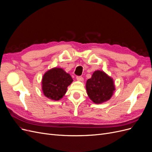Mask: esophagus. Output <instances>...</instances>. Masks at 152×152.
Masks as SVG:
<instances>
[{
    "instance_id": "34e87169",
    "label": "esophagus",
    "mask_w": 152,
    "mask_h": 152,
    "mask_svg": "<svg viewBox=\"0 0 152 152\" xmlns=\"http://www.w3.org/2000/svg\"><path fill=\"white\" fill-rule=\"evenodd\" d=\"M76 80L77 81H83V77L82 76H77L76 77Z\"/></svg>"
}]
</instances>
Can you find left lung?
<instances>
[{"instance_id": "left-lung-1", "label": "left lung", "mask_w": 152, "mask_h": 152, "mask_svg": "<svg viewBox=\"0 0 152 152\" xmlns=\"http://www.w3.org/2000/svg\"><path fill=\"white\" fill-rule=\"evenodd\" d=\"M86 88L90 99L95 104L110 99L115 90L113 79L102 71H95L86 81Z\"/></svg>"}]
</instances>
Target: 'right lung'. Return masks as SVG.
I'll return each instance as SVG.
<instances>
[{
	"label": "right lung",
	"mask_w": 152,
	"mask_h": 152,
	"mask_svg": "<svg viewBox=\"0 0 152 152\" xmlns=\"http://www.w3.org/2000/svg\"><path fill=\"white\" fill-rule=\"evenodd\" d=\"M72 81L71 75L62 68H52L43 76L42 88L43 94L51 100H59L64 96L67 86Z\"/></svg>",
	"instance_id": "1"
}]
</instances>
